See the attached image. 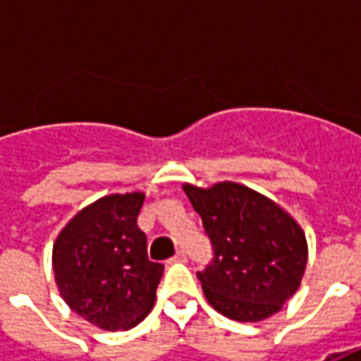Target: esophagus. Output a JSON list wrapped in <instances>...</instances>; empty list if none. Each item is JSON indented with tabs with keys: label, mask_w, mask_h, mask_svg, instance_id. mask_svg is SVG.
Segmentation results:
<instances>
[{
	"label": "esophagus",
	"mask_w": 361,
	"mask_h": 361,
	"mask_svg": "<svg viewBox=\"0 0 361 361\" xmlns=\"http://www.w3.org/2000/svg\"><path fill=\"white\" fill-rule=\"evenodd\" d=\"M170 261H172V263H185V261H188V253H185L183 250H180L172 259H170Z\"/></svg>",
	"instance_id": "obj_1"
}]
</instances>
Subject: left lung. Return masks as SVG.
<instances>
[{"mask_svg":"<svg viewBox=\"0 0 361 361\" xmlns=\"http://www.w3.org/2000/svg\"><path fill=\"white\" fill-rule=\"evenodd\" d=\"M183 191L212 245V261L197 271L209 303L243 323L274 315L302 282L307 263L302 228L271 199L238 183Z\"/></svg>","mask_w":361,"mask_h":361,"instance_id":"left-lung-1","label":"left lung"}]
</instances>
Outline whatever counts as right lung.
Masks as SVG:
<instances>
[{"label": "right lung", "instance_id": "right-lung-1", "mask_svg": "<svg viewBox=\"0 0 361 361\" xmlns=\"http://www.w3.org/2000/svg\"><path fill=\"white\" fill-rule=\"evenodd\" d=\"M145 195H108L82 209L54 243V274L71 310L104 331L139 325L164 265L150 261L137 226Z\"/></svg>", "mask_w": 361, "mask_h": 361}]
</instances>
